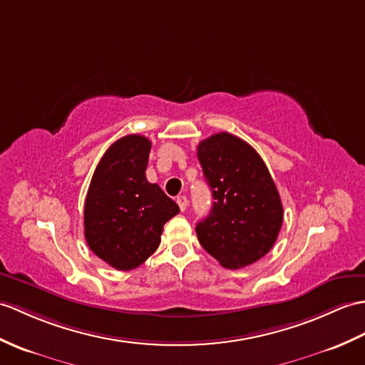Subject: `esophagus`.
<instances>
[{
	"mask_svg": "<svg viewBox=\"0 0 365 365\" xmlns=\"http://www.w3.org/2000/svg\"><path fill=\"white\" fill-rule=\"evenodd\" d=\"M177 203H179L180 210L185 211L186 207H188V197H186V196H179V197H177Z\"/></svg>",
	"mask_w": 365,
	"mask_h": 365,
	"instance_id": "esophagus-1",
	"label": "esophagus"
}]
</instances>
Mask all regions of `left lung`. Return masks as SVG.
Wrapping results in <instances>:
<instances>
[{
  "label": "left lung",
  "mask_w": 365,
  "mask_h": 365,
  "mask_svg": "<svg viewBox=\"0 0 365 365\" xmlns=\"http://www.w3.org/2000/svg\"><path fill=\"white\" fill-rule=\"evenodd\" d=\"M197 158L215 200L196 225L199 242L227 269L249 266L272 249L283 224L269 169L249 143L227 132L200 141Z\"/></svg>",
  "instance_id": "8db88e82"
}]
</instances>
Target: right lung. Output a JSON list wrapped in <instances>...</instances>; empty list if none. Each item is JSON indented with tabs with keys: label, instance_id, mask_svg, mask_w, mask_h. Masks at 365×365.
<instances>
[{
	"label": "right lung",
	"instance_id": "obj_1",
	"mask_svg": "<svg viewBox=\"0 0 365 365\" xmlns=\"http://www.w3.org/2000/svg\"><path fill=\"white\" fill-rule=\"evenodd\" d=\"M149 152L150 141L141 135L115 141L98 163L87 192V244L118 270L143 264L160 245L163 225L179 213V205L146 179Z\"/></svg>",
	"mask_w": 365,
	"mask_h": 365
}]
</instances>
